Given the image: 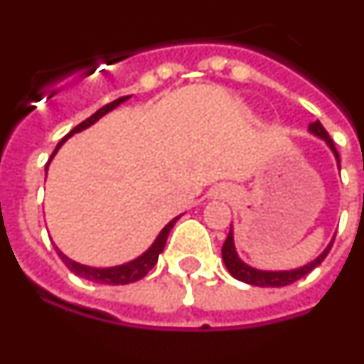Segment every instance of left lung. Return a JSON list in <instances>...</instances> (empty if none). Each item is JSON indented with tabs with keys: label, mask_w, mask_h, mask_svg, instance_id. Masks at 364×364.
Returning <instances> with one entry per match:
<instances>
[{
	"label": "left lung",
	"mask_w": 364,
	"mask_h": 364,
	"mask_svg": "<svg viewBox=\"0 0 364 364\" xmlns=\"http://www.w3.org/2000/svg\"><path fill=\"white\" fill-rule=\"evenodd\" d=\"M309 129H311V132H314L316 136H320V138H323V140L327 141L328 147L334 151L336 158H338V161H339V154L334 147V141L331 140V136H328V132L325 131L323 125L320 124V120L312 122V124L309 125ZM331 247H332V244L323 251V253L320 255V257H318V259L312 260V262L307 264V266L298 267V269L259 271V269H253V267L246 266V264H244L242 260L237 257L235 246H233V233L230 232L228 237H226V240H224V244H223V259H224V264H226V267H228V271L232 273V277H235L237 280L246 282V284H251V285H259V287H284V285H289V284H293V282L300 280L301 277H305L307 273H311L316 266H320V264L325 260V257L328 255V251H331Z\"/></svg>",
	"instance_id": "obj_1"
}]
</instances>
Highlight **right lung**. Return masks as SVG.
I'll return each instance as SVG.
<instances>
[{
  "instance_id": "1",
  "label": "right lung",
  "mask_w": 364,
  "mask_h": 364,
  "mask_svg": "<svg viewBox=\"0 0 364 364\" xmlns=\"http://www.w3.org/2000/svg\"><path fill=\"white\" fill-rule=\"evenodd\" d=\"M127 98L129 97H122V98H117V100L109 102V104H105L104 107H100V109L97 111V113L91 114L90 118H86V120H84V122H80V124L77 125V127L71 129V131L68 132L66 136H64L63 140H60L59 144H57L55 151L52 152V158H53V154H55V152H57V149H59L60 145L64 144V140H66L68 136H71V134H73V132H79V131H82V129L90 127V125L95 124V122H97L98 118L104 117V114L107 113V111L114 109V107H117V105L120 104V102L127 100ZM52 158H50V159H52ZM48 163H46V168H48ZM176 220H178V217H176L174 220H171V223L166 224L165 228L161 230V233H159V235H158V239H156V242L152 244V246L149 247V250L145 251V253L141 255V257H138V259L132 260V262L124 264V266L105 267V269H98V267H87V266H82V264H79V262H73V260H71V259H68L66 255L60 253V251L57 250V247H55V250H57V253H59L60 260H63V262L66 264V267L71 271V273L79 274V277L86 278V280L98 282V284L125 285V284H131V282H136V280H140V278H144L145 274H147L149 271H151L152 267L156 266V262H158L159 253H161L163 247H165V244H166V237H168V233H171V230H172V226H174Z\"/></svg>"
}]
</instances>
